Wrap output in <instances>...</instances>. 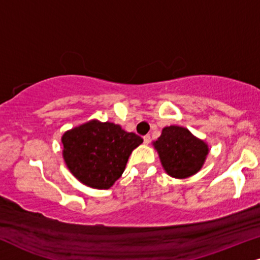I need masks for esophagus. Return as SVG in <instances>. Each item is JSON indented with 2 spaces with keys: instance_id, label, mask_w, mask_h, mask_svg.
Listing matches in <instances>:
<instances>
[{
  "instance_id": "obj_1",
  "label": "esophagus",
  "mask_w": 260,
  "mask_h": 260,
  "mask_svg": "<svg viewBox=\"0 0 260 260\" xmlns=\"http://www.w3.org/2000/svg\"><path fill=\"white\" fill-rule=\"evenodd\" d=\"M143 142H145V145H148V143L150 142V136L149 135L143 136Z\"/></svg>"
}]
</instances>
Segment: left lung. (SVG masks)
Wrapping results in <instances>:
<instances>
[{"label":"left lung","instance_id":"left-lung-1","mask_svg":"<svg viewBox=\"0 0 260 260\" xmlns=\"http://www.w3.org/2000/svg\"><path fill=\"white\" fill-rule=\"evenodd\" d=\"M165 171L175 178H187L197 174L208 154L207 145L185 127L166 126L154 142Z\"/></svg>","mask_w":260,"mask_h":260}]
</instances>
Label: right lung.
<instances>
[{
  "label": "right lung",
  "mask_w": 260,
  "mask_h": 260,
  "mask_svg": "<svg viewBox=\"0 0 260 260\" xmlns=\"http://www.w3.org/2000/svg\"><path fill=\"white\" fill-rule=\"evenodd\" d=\"M143 142L135 133L120 125L89 121L62 136L63 159L83 184L108 189L120 177L134 149Z\"/></svg>",
  "instance_id": "add662e5"
}]
</instances>
